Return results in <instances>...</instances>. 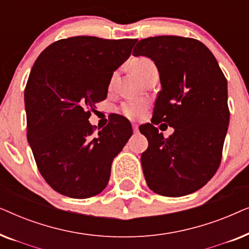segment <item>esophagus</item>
Instances as JSON below:
<instances>
[{
    "label": "esophagus",
    "mask_w": 249,
    "mask_h": 249,
    "mask_svg": "<svg viewBox=\"0 0 249 249\" xmlns=\"http://www.w3.org/2000/svg\"><path fill=\"white\" fill-rule=\"evenodd\" d=\"M132 130H134V132H135V134H137V132L139 131L138 130V125L137 124H132Z\"/></svg>",
    "instance_id": "obj_1"
}]
</instances>
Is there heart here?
<instances>
[{"instance_id":"1","label":"heart","mask_w":249,"mask_h":249,"mask_svg":"<svg viewBox=\"0 0 249 249\" xmlns=\"http://www.w3.org/2000/svg\"><path fill=\"white\" fill-rule=\"evenodd\" d=\"M131 68L138 74L139 78L144 79L149 71L156 67L155 63L151 59H148V57L138 56L131 60ZM115 79H117V72L112 74L110 79V87L113 86ZM146 107H147V104L144 101H129L122 105L121 111L127 118L131 119V120H136V119H139L144 114Z\"/></svg>"}]
</instances>
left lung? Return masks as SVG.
I'll return each mask as SVG.
<instances>
[{"label":"left lung","mask_w":249,"mask_h":249,"mask_svg":"<svg viewBox=\"0 0 249 249\" xmlns=\"http://www.w3.org/2000/svg\"><path fill=\"white\" fill-rule=\"evenodd\" d=\"M154 61L160 90L152 124L139 127L148 147L142 154L146 182L162 196L195 193L219 169L229 125L228 84L212 52L199 40L156 36L139 40L132 52ZM175 129L164 139L154 125Z\"/></svg>","instance_id":"obj_1"}]
</instances>
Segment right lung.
Instances as JSON below:
<instances>
[{
    "label": "right lung",
    "instance_id": "add662e5",
    "mask_svg": "<svg viewBox=\"0 0 249 249\" xmlns=\"http://www.w3.org/2000/svg\"><path fill=\"white\" fill-rule=\"evenodd\" d=\"M136 43L69 37L47 46L34 63L25 88L27 139L40 175L61 195L100 194L112 161L131 137L130 122L121 115H112L97 134L88 119Z\"/></svg>",
    "mask_w": 249,
    "mask_h": 249
}]
</instances>
